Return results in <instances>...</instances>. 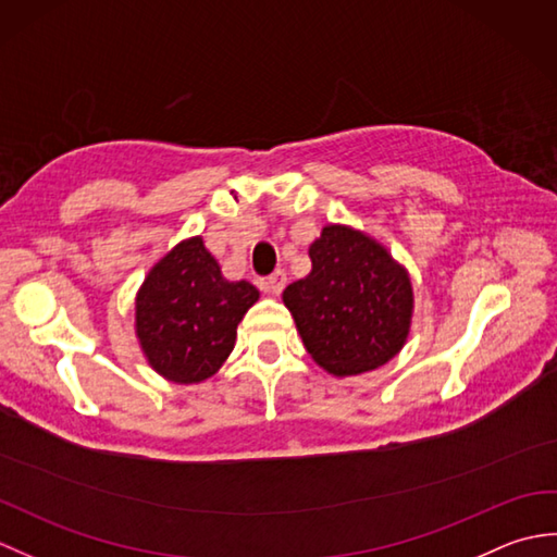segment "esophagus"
I'll return each mask as SVG.
<instances>
[{"instance_id": "obj_1", "label": "esophagus", "mask_w": 557, "mask_h": 557, "mask_svg": "<svg viewBox=\"0 0 557 557\" xmlns=\"http://www.w3.org/2000/svg\"><path fill=\"white\" fill-rule=\"evenodd\" d=\"M265 285H268V289L277 297V294H280L282 289H285V285H287V272H285V270H275V272H272V275L268 277Z\"/></svg>"}]
</instances>
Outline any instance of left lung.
I'll list each match as a JSON object with an SVG mask.
<instances>
[{
    "label": "left lung",
    "instance_id": "8db88e82",
    "mask_svg": "<svg viewBox=\"0 0 557 557\" xmlns=\"http://www.w3.org/2000/svg\"><path fill=\"white\" fill-rule=\"evenodd\" d=\"M311 272L282 294L306 351L333 375L387 363L405 347L413 294L407 270L359 230L327 224L309 248Z\"/></svg>",
    "mask_w": 557,
    "mask_h": 557
}]
</instances>
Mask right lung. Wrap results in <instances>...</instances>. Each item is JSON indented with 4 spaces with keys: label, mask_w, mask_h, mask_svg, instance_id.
Masks as SVG:
<instances>
[{
    "label": "right lung",
    "mask_w": 557,
    "mask_h": 557,
    "mask_svg": "<svg viewBox=\"0 0 557 557\" xmlns=\"http://www.w3.org/2000/svg\"><path fill=\"white\" fill-rule=\"evenodd\" d=\"M258 301L251 282L222 277L200 236L148 272L136 297V335L148 363L174 383H200L230 357L236 325Z\"/></svg>",
    "instance_id": "right-lung-1"
}]
</instances>
